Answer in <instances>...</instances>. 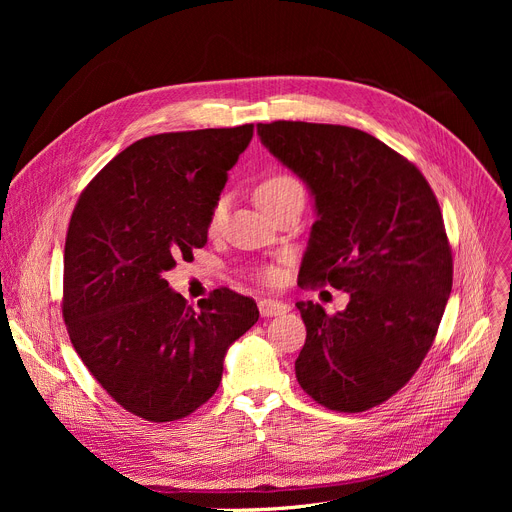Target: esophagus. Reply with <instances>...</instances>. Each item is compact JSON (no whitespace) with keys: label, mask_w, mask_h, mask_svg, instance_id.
<instances>
[{"label":"esophagus","mask_w":512,"mask_h":512,"mask_svg":"<svg viewBox=\"0 0 512 512\" xmlns=\"http://www.w3.org/2000/svg\"><path fill=\"white\" fill-rule=\"evenodd\" d=\"M290 307L282 301H276V299H261L259 301V313L263 317H274V315H282L286 313Z\"/></svg>","instance_id":"esophagus-1"}]
</instances>
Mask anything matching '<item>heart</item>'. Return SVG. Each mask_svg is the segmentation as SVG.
Segmentation results:
<instances>
[{
  "instance_id": "b5f03b06",
  "label": "heart",
  "mask_w": 512,
  "mask_h": 512,
  "mask_svg": "<svg viewBox=\"0 0 512 512\" xmlns=\"http://www.w3.org/2000/svg\"><path fill=\"white\" fill-rule=\"evenodd\" d=\"M290 197H303L305 199V188L299 182V178H294V176L284 174V172L265 176L255 188V199L267 213H270L274 207H278L280 203H284ZM226 213H228V199L218 197L209 209L207 230L218 232L226 222ZM259 278L263 282H276L280 278V270H278V267H263V270L259 272Z\"/></svg>"
}]
</instances>
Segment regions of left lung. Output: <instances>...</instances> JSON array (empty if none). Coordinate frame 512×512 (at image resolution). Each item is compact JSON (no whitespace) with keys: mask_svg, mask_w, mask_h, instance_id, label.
<instances>
[{"mask_svg":"<svg viewBox=\"0 0 512 512\" xmlns=\"http://www.w3.org/2000/svg\"><path fill=\"white\" fill-rule=\"evenodd\" d=\"M263 145L315 195L299 284L348 292L346 309L299 301L294 363L321 407L363 413L405 386L432 348L452 288V249L432 186L405 155L340 124L278 120Z\"/></svg>","mask_w":512,"mask_h":512,"instance_id":"8db88e82","label":"left lung"}]
</instances>
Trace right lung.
<instances>
[{
	"label": "right lung",
	"instance_id": "obj_1",
	"mask_svg": "<svg viewBox=\"0 0 512 512\" xmlns=\"http://www.w3.org/2000/svg\"><path fill=\"white\" fill-rule=\"evenodd\" d=\"M253 124L161 132L126 147L80 193L66 232L62 313L99 386L145 421L215 394L228 346L257 324L251 297L215 288L195 311L164 274L207 242V218Z\"/></svg>",
	"mask_w": 512,
	"mask_h": 512
}]
</instances>
